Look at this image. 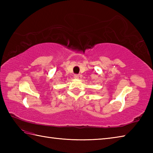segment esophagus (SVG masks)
<instances>
[{"mask_svg": "<svg viewBox=\"0 0 153 153\" xmlns=\"http://www.w3.org/2000/svg\"><path fill=\"white\" fill-rule=\"evenodd\" d=\"M74 77L75 79H79V75L77 74H75L74 76Z\"/></svg>", "mask_w": 153, "mask_h": 153, "instance_id": "34e87169", "label": "esophagus"}]
</instances>
